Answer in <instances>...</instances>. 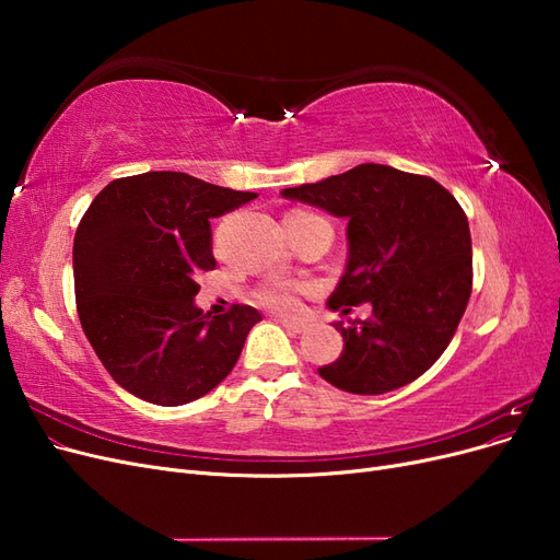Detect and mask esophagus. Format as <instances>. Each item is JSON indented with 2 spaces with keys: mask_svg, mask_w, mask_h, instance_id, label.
Segmentation results:
<instances>
[{
  "mask_svg": "<svg viewBox=\"0 0 560 560\" xmlns=\"http://www.w3.org/2000/svg\"><path fill=\"white\" fill-rule=\"evenodd\" d=\"M278 322H280V325H282L284 329H290V331H294V334L306 331V325H303V322H299V319H287V317H278Z\"/></svg>",
  "mask_w": 560,
  "mask_h": 560,
  "instance_id": "1",
  "label": "esophagus"
}]
</instances>
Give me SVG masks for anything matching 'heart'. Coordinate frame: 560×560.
<instances>
[{
  "label": "heart",
  "instance_id": "b5f03b06",
  "mask_svg": "<svg viewBox=\"0 0 560 560\" xmlns=\"http://www.w3.org/2000/svg\"><path fill=\"white\" fill-rule=\"evenodd\" d=\"M292 214H308V212H292ZM306 292H308L306 287L296 282H270L257 292V301L270 311L292 315L301 308V296Z\"/></svg>",
  "mask_w": 560,
  "mask_h": 560
}]
</instances>
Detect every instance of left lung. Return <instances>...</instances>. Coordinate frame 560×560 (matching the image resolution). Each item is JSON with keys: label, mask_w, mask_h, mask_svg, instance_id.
I'll use <instances>...</instances> for the list:
<instances>
[{"label": "left lung", "mask_w": 560, "mask_h": 560, "mask_svg": "<svg viewBox=\"0 0 560 560\" xmlns=\"http://www.w3.org/2000/svg\"><path fill=\"white\" fill-rule=\"evenodd\" d=\"M282 196L348 219L346 273L327 306L374 308L350 327L336 322L343 352L317 374L352 395H385L425 374L471 294V235L460 202L432 177L378 163Z\"/></svg>", "instance_id": "left-lung-1"}]
</instances>
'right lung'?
Masks as SVG:
<instances>
[{"label":"right lung","instance_id":"add662e5","mask_svg":"<svg viewBox=\"0 0 560 560\" xmlns=\"http://www.w3.org/2000/svg\"><path fill=\"white\" fill-rule=\"evenodd\" d=\"M257 198L186 173L109 182L74 235V296L83 334L130 395L182 406L222 383L259 311L210 317L194 303L212 270V217Z\"/></svg>","mask_w":560,"mask_h":560}]
</instances>
